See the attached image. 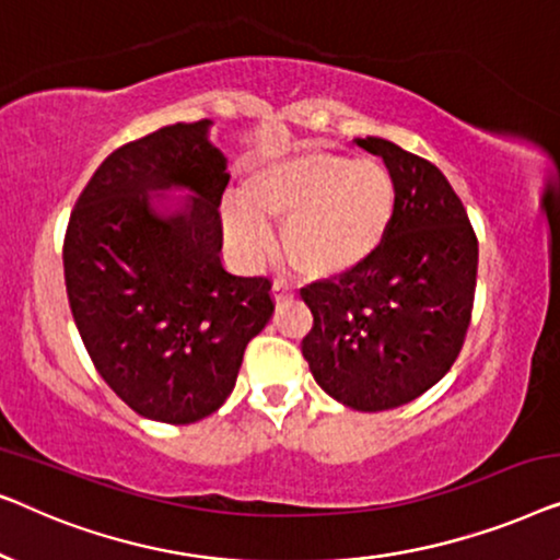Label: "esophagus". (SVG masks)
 Segmentation results:
<instances>
[{"instance_id": "esophagus-1", "label": "esophagus", "mask_w": 560, "mask_h": 560, "mask_svg": "<svg viewBox=\"0 0 560 560\" xmlns=\"http://www.w3.org/2000/svg\"><path fill=\"white\" fill-rule=\"evenodd\" d=\"M272 298H275V303H285V301H290V298H293V288L288 285V282H282V280H275V285H272Z\"/></svg>"}]
</instances>
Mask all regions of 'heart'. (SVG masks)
Instances as JSON below:
<instances>
[{
    "label": "heart",
    "instance_id": "obj_1",
    "mask_svg": "<svg viewBox=\"0 0 560 560\" xmlns=\"http://www.w3.org/2000/svg\"><path fill=\"white\" fill-rule=\"evenodd\" d=\"M395 213V180L380 163L311 148L252 167L242 201L224 209V236L240 262L255 265L272 252L270 221H282L298 272L347 280L380 255Z\"/></svg>",
    "mask_w": 560,
    "mask_h": 560
}]
</instances>
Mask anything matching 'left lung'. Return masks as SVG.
<instances>
[{"label": "left lung", "mask_w": 560, "mask_h": 560, "mask_svg": "<svg viewBox=\"0 0 560 560\" xmlns=\"http://www.w3.org/2000/svg\"><path fill=\"white\" fill-rule=\"evenodd\" d=\"M357 144L393 175L395 224L362 272L301 290L313 313L303 357L326 395L380 412L416 400L456 362L471 320L479 244L439 167L382 137Z\"/></svg>", "instance_id": "obj_1"}]
</instances>
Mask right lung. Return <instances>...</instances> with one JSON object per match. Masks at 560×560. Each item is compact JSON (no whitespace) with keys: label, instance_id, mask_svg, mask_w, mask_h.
Returning a JSON list of instances; mask_svg holds the SVG:
<instances>
[{"label":"right lung","instance_id":"add662e5","mask_svg":"<svg viewBox=\"0 0 560 560\" xmlns=\"http://www.w3.org/2000/svg\"><path fill=\"white\" fill-rule=\"evenodd\" d=\"M213 121H178L114 150L71 213L66 290L91 362L142 418L188 425L232 395L272 318L270 280L221 267L226 158Z\"/></svg>","mask_w":560,"mask_h":560}]
</instances>
